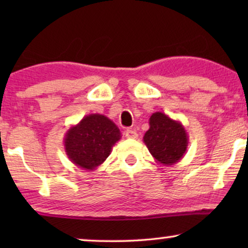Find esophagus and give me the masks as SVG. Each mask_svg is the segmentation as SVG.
<instances>
[{
    "label": "esophagus",
    "mask_w": 248,
    "mask_h": 248,
    "mask_svg": "<svg viewBox=\"0 0 248 248\" xmlns=\"http://www.w3.org/2000/svg\"><path fill=\"white\" fill-rule=\"evenodd\" d=\"M125 137H126L127 139H137L138 133H137V131L132 130V128H128V130L125 131Z\"/></svg>",
    "instance_id": "esophagus-1"
}]
</instances>
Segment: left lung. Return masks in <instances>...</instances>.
<instances>
[{
    "label": "left lung",
    "instance_id": "obj_1",
    "mask_svg": "<svg viewBox=\"0 0 248 248\" xmlns=\"http://www.w3.org/2000/svg\"><path fill=\"white\" fill-rule=\"evenodd\" d=\"M149 125L143 142L155 161L171 166L181 160L188 145V135L181 122L155 111L150 116Z\"/></svg>",
    "mask_w": 248,
    "mask_h": 248
}]
</instances>
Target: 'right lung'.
<instances>
[{
    "mask_svg": "<svg viewBox=\"0 0 248 248\" xmlns=\"http://www.w3.org/2000/svg\"><path fill=\"white\" fill-rule=\"evenodd\" d=\"M121 138L113 121L105 115L89 114L67 130L64 149L74 165L91 171L106 160Z\"/></svg>",
    "mask_w": 248,
    "mask_h": 248,
    "instance_id": "1",
    "label": "right lung"
}]
</instances>
